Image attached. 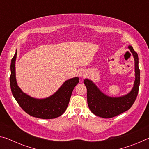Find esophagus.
<instances>
[{"instance_id":"1","label":"esophagus","mask_w":149,"mask_h":149,"mask_svg":"<svg viewBox=\"0 0 149 149\" xmlns=\"http://www.w3.org/2000/svg\"><path fill=\"white\" fill-rule=\"evenodd\" d=\"M79 75L81 77H84L85 75V72L84 71V70H80V71L79 72Z\"/></svg>"}]
</instances>
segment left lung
Masks as SVG:
<instances>
[{
    "instance_id": "8db88e82",
    "label": "left lung",
    "mask_w": 149,
    "mask_h": 149,
    "mask_svg": "<svg viewBox=\"0 0 149 149\" xmlns=\"http://www.w3.org/2000/svg\"><path fill=\"white\" fill-rule=\"evenodd\" d=\"M134 58L135 79L132 90L120 97H110L99 90L92 81L85 79L84 82L87 87V103L91 111L97 116L111 118L125 112L132 107L138 95L140 84V70L139 68L138 54L132 46L128 47Z\"/></svg>"
}]
</instances>
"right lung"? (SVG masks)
I'll return each instance as SVG.
<instances>
[{
	"instance_id": "obj_1",
	"label": "right lung",
	"mask_w": 149,
	"mask_h": 149,
	"mask_svg": "<svg viewBox=\"0 0 149 149\" xmlns=\"http://www.w3.org/2000/svg\"><path fill=\"white\" fill-rule=\"evenodd\" d=\"M16 55L17 50L11 61L10 82L12 95L20 107L29 115L41 119H53L60 116L68 106L73 90L79 81V78L75 77L65 81L60 89L49 97L35 99L24 93L17 86L15 67Z\"/></svg>"
}]
</instances>
